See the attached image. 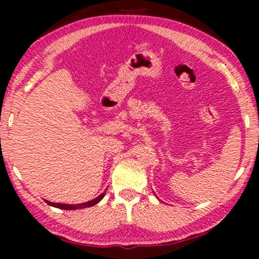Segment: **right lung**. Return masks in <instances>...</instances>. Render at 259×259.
<instances>
[{"label":"right lung","instance_id":"1","mask_svg":"<svg viewBox=\"0 0 259 259\" xmlns=\"http://www.w3.org/2000/svg\"><path fill=\"white\" fill-rule=\"evenodd\" d=\"M105 193H106V191H104V192H102L100 196L94 198V199H92L90 201H86V203H81V204H59V203H52V201H49V200H45V201L48 205H51V206L61 208V210H69V211L70 210H80V208L91 207V206H94V205H97L99 201H100L102 198L105 197Z\"/></svg>","mask_w":259,"mask_h":259}]
</instances>
